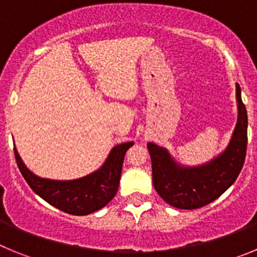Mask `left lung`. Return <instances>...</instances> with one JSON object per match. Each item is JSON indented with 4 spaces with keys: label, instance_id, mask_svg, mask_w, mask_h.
<instances>
[{
    "label": "left lung",
    "instance_id": "1",
    "mask_svg": "<svg viewBox=\"0 0 257 257\" xmlns=\"http://www.w3.org/2000/svg\"><path fill=\"white\" fill-rule=\"evenodd\" d=\"M238 118L228 147L212 160L197 166L176 162L166 148L148 143L153 185L170 206L196 210L219 198L237 180L243 167L247 149V110L239 85H235Z\"/></svg>",
    "mask_w": 257,
    "mask_h": 257
}]
</instances>
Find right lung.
<instances>
[{
    "instance_id": "add662e5",
    "label": "right lung",
    "mask_w": 257,
    "mask_h": 257,
    "mask_svg": "<svg viewBox=\"0 0 257 257\" xmlns=\"http://www.w3.org/2000/svg\"><path fill=\"white\" fill-rule=\"evenodd\" d=\"M134 142L114 145L109 152L105 162L91 174L73 180H54L40 178L23 162L18 149L14 154L18 167L32 190L54 207L70 215L83 216L95 212L112 201L118 190L122 165L127 149Z\"/></svg>"
}]
</instances>
